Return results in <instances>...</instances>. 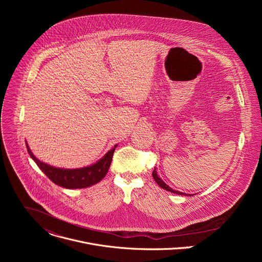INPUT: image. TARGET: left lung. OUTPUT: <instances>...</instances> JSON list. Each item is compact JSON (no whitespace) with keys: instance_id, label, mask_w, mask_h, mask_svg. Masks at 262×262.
Here are the masks:
<instances>
[{"instance_id":"left-lung-1","label":"left lung","mask_w":262,"mask_h":262,"mask_svg":"<svg viewBox=\"0 0 262 262\" xmlns=\"http://www.w3.org/2000/svg\"><path fill=\"white\" fill-rule=\"evenodd\" d=\"M152 176H154V178H155V180H156V182L161 186L162 189H164V190H166V191H168V192H171V193H174V194H176V195H183V196H188V194H184V193H181V192H179V191H175V190H173V189H171L170 186L167 184V183H165L164 181H163V179H161L159 176H158V173H157V171H156V168H155V170H154V172H152ZM190 196V195H189Z\"/></svg>"}]
</instances>
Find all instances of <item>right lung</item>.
I'll return each mask as SVG.
<instances>
[{
	"instance_id": "obj_1",
	"label": "right lung",
	"mask_w": 262,
	"mask_h": 262,
	"mask_svg": "<svg viewBox=\"0 0 262 262\" xmlns=\"http://www.w3.org/2000/svg\"><path fill=\"white\" fill-rule=\"evenodd\" d=\"M26 145L30 157L34 160L37 166L40 168V170L54 183L65 189H84L99 182L107 173L115 148L117 147V145H115L104 155L103 158L91 166L79 169H62L50 166L46 163H42L38 159H36V157L30 150L27 143Z\"/></svg>"
}]
</instances>
